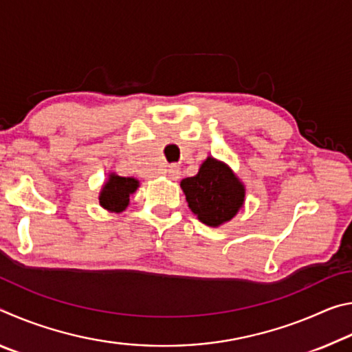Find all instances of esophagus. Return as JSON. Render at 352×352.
I'll list each match as a JSON object with an SVG mask.
<instances>
[{"label":"esophagus","instance_id":"esophagus-1","mask_svg":"<svg viewBox=\"0 0 352 352\" xmlns=\"http://www.w3.org/2000/svg\"><path fill=\"white\" fill-rule=\"evenodd\" d=\"M166 175H168V178H170V180H178V178H180V175H182L180 166L170 164L168 170H166Z\"/></svg>","mask_w":352,"mask_h":352}]
</instances>
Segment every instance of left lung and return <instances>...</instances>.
I'll list each match as a JSON object with an SVG mask.
<instances>
[{"instance_id": "obj_1", "label": "left lung", "mask_w": 352, "mask_h": 352, "mask_svg": "<svg viewBox=\"0 0 352 352\" xmlns=\"http://www.w3.org/2000/svg\"><path fill=\"white\" fill-rule=\"evenodd\" d=\"M180 186L189 210L212 228L230 222L245 204V186L228 164L208 157L197 175L183 178Z\"/></svg>"}]
</instances>
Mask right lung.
I'll use <instances>...</instances> for the list:
<instances>
[{
  "instance_id": "obj_1",
  "label": "right lung",
  "mask_w": 352,
  "mask_h": 352,
  "mask_svg": "<svg viewBox=\"0 0 352 352\" xmlns=\"http://www.w3.org/2000/svg\"><path fill=\"white\" fill-rule=\"evenodd\" d=\"M140 188V182L133 177H121L110 172L99 192V205L110 212H124L130 205V195Z\"/></svg>"
}]
</instances>
